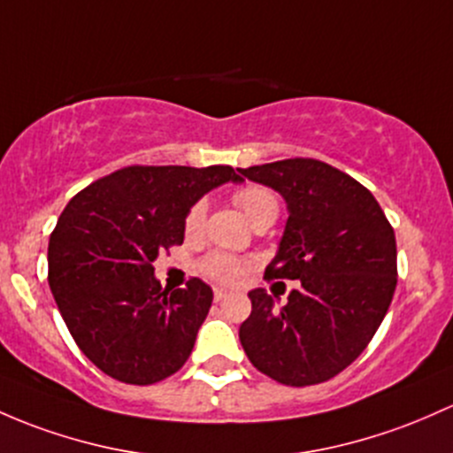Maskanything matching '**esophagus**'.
I'll return each mask as SVG.
<instances>
[{
    "instance_id": "1",
    "label": "esophagus",
    "mask_w": 453,
    "mask_h": 453,
    "mask_svg": "<svg viewBox=\"0 0 453 453\" xmlns=\"http://www.w3.org/2000/svg\"><path fill=\"white\" fill-rule=\"evenodd\" d=\"M227 297V293L223 288H214V302H223Z\"/></svg>"
}]
</instances>
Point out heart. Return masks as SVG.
<instances>
[{
	"mask_svg": "<svg viewBox=\"0 0 453 453\" xmlns=\"http://www.w3.org/2000/svg\"><path fill=\"white\" fill-rule=\"evenodd\" d=\"M234 203L239 206V211L245 214L247 221H251V219H256L265 211H278V197H275L269 188L263 187H245L236 190ZM203 219H206V202H197L188 211L187 223H184L188 234H197V232L202 230ZM202 269L203 273L211 275L212 280L223 284H234L242 278V265L227 254L208 256L202 263Z\"/></svg>",
	"mask_w": 453,
	"mask_h": 453,
	"instance_id": "b5f03b06",
	"label": "heart"
}]
</instances>
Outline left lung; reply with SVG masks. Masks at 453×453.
<instances>
[{
  "mask_svg": "<svg viewBox=\"0 0 453 453\" xmlns=\"http://www.w3.org/2000/svg\"><path fill=\"white\" fill-rule=\"evenodd\" d=\"M273 188L288 219L269 278L299 280L284 306L250 290L239 339L258 371L288 387L341 373L365 351L397 287V245L382 208L363 184L312 158L239 169Z\"/></svg>",
  "mask_w": 453,
  "mask_h": 453,
  "instance_id": "obj_1",
  "label": "left lung"
}]
</instances>
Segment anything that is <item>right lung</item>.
I'll use <instances>...</instances> for the list:
<instances>
[{
	"instance_id": "1",
	"label": "right lung",
	"mask_w": 453,
	"mask_h": 453,
	"mask_svg": "<svg viewBox=\"0 0 453 453\" xmlns=\"http://www.w3.org/2000/svg\"><path fill=\"white\" fill-rule=\"evenodd\" d=\"M227 165L127 166L75 195L51 232L50 287L71 336L97 369L126 384L160 382L193 351L212 288L163 290L158 254L182 245L187 214L221 184Z\"/></svg>"
}]
</instances>
